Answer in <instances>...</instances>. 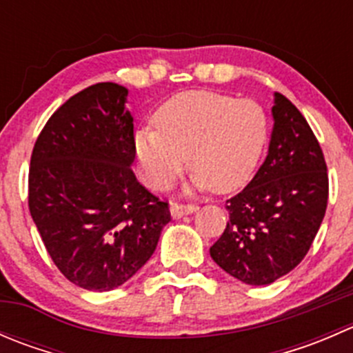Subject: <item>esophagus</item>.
I'll use <instances>...</instances> for the list:
<instances>
[{"mask_svg":"<svg viewBox=\"0 0 353 353\" xmlns=\"http://www.w3.org/2000/svg\"><path fill=\"white\" fill-rule=\"evenodd\" d=\"M198 206L193 205V203H188V205H172V208H170V215L174 216V219H181V216L184 215H190V213L196 212Z\"/></svg>","mask_w":353,"mask_h":353,"instance_id":"obj_1","label":"esophagus"}]
</instances>
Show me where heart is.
<instances>
[{
  "label": "heart",
  "mask_w": 353,
  "mask_h": 353,
  "mask_svg": "<svg viewBox=\"0 0 353 353\" xmlns=\"http://www.w3.org/2000/svg\"><path fill=\"white\" fill-rule=\"evenodd\" d=\"M266 141L268 116L258 102L191 90L160 105L155 128H141L134 137V152L152 190H169L190 155L191 191L230 193L251 179Z\"/></svg>",
  "instance_id": "obj_1"
}]
</instances>
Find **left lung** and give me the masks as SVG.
Segmentation results:
<instances>
[{"mask_svg": "<svg viewBox=\"0 0 353 353\" xmlns=\"http://www.w3.org/2000/svg\"><path fill=\"white\" fill-rule=\"evenodd\" d=\"M268 155L251 183L227 199L229 222L213 261L248 285H268L304 259L328 205L325 155L301 110L275 92Z\"/></svg>", "mask_w": 353, "mask_h": 353, "instance_id": "obj_1", "label": "left lung"}]
</instances>
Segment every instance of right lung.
<instances>
[{"label": "right lung", "instance_id": "right-lung-1", "mask_svg": "<svg viewBox=\"0 0 353 353\" xmlns=\"http://www.w3.org/2000/svg\"><path fill=\"white\" fill-rule=\"evenodd\" d=\"M128 88L105 81L68 99L30 157L28 210L49 256L74 285L108 292L154 254L169 205L141 186Z\"/></svg>", "mask_w": 353, "mask_h": 353}]
</instances>
